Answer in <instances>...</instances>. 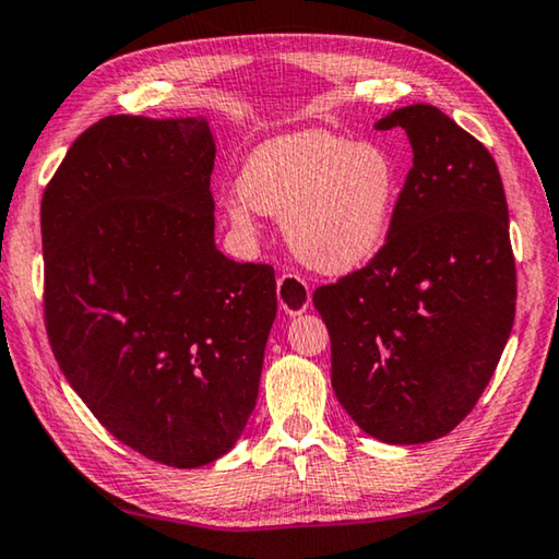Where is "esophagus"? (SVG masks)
Returning a JSON list of instances; mask_svg holds the SVG:
<instances>
[{
	"label": "esophagus",
	"instance_id": "1",
	"mask_svg": "<svg viewBox=\"0 0 559 559\" xmlns=\"http://www.w3.org/2000/svg\"><path fill=\"white\" fill-rule=\"evenodd\" d=\"M278 306L283 313L288 316H300L308 311V306H311V288H308V283L296 276V273H283L278 278Z\"/></svg>",
	"mask_w": 559,
	"mask_h": 559
}]
</instances>
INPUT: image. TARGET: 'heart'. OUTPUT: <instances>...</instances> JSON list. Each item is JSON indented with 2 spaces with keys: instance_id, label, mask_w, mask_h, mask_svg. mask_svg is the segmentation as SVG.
Here are the masks:
<instances>
[{
  "instance_id": "1",
  "label": "heart",
  "mask_w": 559,
  "mask_h": 559,
  "mask_svg": "<svg viewBox=\"0 0 559 559\" xmlns=\"http://www.w3.org/2000/svg\"><path fill=\"white\" fill-rule=\"evenodd\" d=\"M403 166L378 141L304 129L263 141L248 154L226 218L255 234V211L283 216L300 263L328 276L368 265L391 236Z\"/></svg>"
}]
</instances>
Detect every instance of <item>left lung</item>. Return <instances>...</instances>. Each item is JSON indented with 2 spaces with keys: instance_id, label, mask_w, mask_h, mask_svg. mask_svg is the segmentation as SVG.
Here are the masks:
<instances>
[{
  "instance_id": "obj_1",
  "label": "left lung",
  "mask_w": 559,
  "mask_h": 559,
  "mask_svg": "<svg viewBox=\"0 0 559 559\" xmlns=\"http://www.w3.org/2000/svg\"><path fill=\"white\" fill-rule=\"evenodd\" d=\"M413 168L391 236L366 269L321 286L331 385L362 432L391 445L448 436L473 411L515 321L508 201L490 152L430 104L395 109Z\"/></svg>"
}]
</instances>
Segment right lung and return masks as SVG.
<instances>
[{"label":"right lung","mask_w":559,"mask_h":559,"mask_svg":"<svg viewBox=\"0 0 559 559\" xmlns=\"http://www.w3.org/2000/svg\"><path fill=\"white\" fill-rule=\"evenodd\" d=\"M206 117H106L41 199L44 321L61 373L114 438L201 467L251 418L276 278L216 248Z\"/></svg>","instance_id":"obj_1"}]
</instances>
